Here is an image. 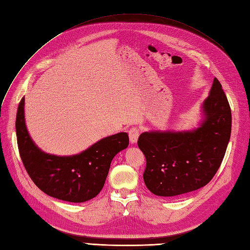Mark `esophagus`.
<instances>
[{
  "instance_id": "esophagus-1",
  "label": "esophagus",
  "mask_w": 250,
  "mask_h": 250,
  "mask_svg": "<svg viewBox=\"0 0 250 250\" xmlns=\"http://www.w3.org/2000/svg\"><path fill=\"white\" fill-rule=\"evenodd\" d=\"M128 133H129L130 143H131V144H137L138 139H139V137H140V129H139V128L133 127V128H131V129H129V131H128Z\"/></svg>"
}]
</instances>
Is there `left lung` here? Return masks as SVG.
<instances>
[{"instance_id":"left-lung-1","label":"left lung","mask_w":250,"mask_h":250,"mask_svg":"<svg viewBox=\"0 0 250 250\" xmlns=\"http://www.w3.org/2000/svg\"><path fill=\"white\" fill-rule=\"evenodd\" d=\"M200 109L197 127L140 135L138 145L147 161L143 177L154 195L173 197L198 190L220 167L230 139L231 111L217 78Z\"/></svg>"}]
</instances>
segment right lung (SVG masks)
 <instances>
[{
  "label": "right lung",
  "instance_id": "right-lung-1",
  "mask_svg": "<svg viewBox=\"0 0 250 250\" xmlns=\"http://www.w3.org/2000/svg\"><path fill=\"white\" fill-rule=\"evenodd\" d=\"M16 130L21 158L33 183L51 197L69 202L96 197L106 180L112 158L129 144L128 133L119 132L78 154L62 156L44 152L28 132L25 98L19 104Z\"/></svg>",
  "mask_w": 250,
  "mask_h": 250
}]
</instances>
